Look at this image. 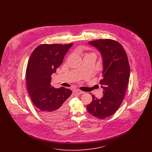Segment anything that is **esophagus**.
<instances>
[{
    "instance_id": "34e87169",
    "label": "esophagus",
    "mask_w": 152,
    "mask_h": 152,
    "mask_svg": "<svg viewBox=\"0 0 152 152\" xmlns=\"http://www.w3.org/2000/svg\"><path fill=\"white\" fill-rule=\"evenodd\" d=\"M75 93L77 94H84V92H83V91H81L80 90H79V89H77V90L75 91Z\"/></svg>"
}]
</instances>
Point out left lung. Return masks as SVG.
<instances>
[{"mask_svg": "<svg viewBox=\"0 0 152 152\" xmlns=\"http://www.w3.org/2000/svg\"><path fill=\"white\" fill-rule=\"evenodd\" d=\"M101 52L104 70L100 81L104 89L103 96L98 99L94 94L87 105L88 112L95 117L104 119L112 116L124 99L129 84L130 66L126 53L116 40L106 39L89 42Z\"/></svg>", "mask_w": 152, "mask_h": 152, "instance_id": "8db88e82", "label": "left lung"}]
</instances>
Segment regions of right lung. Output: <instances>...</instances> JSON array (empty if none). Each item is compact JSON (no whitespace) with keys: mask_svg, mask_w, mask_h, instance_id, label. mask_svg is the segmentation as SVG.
I'll list each match as a JSON object with an SVG mask.
<instances>
[{"mask_svg":"<svg viewBox=\"0 0 152 152\" xmlns=\"http://www.w3.org/2000/svg\"><path fill=\"white\" fill-rule=\"evenodd\" d=\"M73 43L43 44L32 52L26 69L27 91L40 115L51 121L63 118L67 113L66 99L72 91L51 86V75L63 63Z\"/></svg>","mask_w":152,"mask_h":152,"instance_id":"obj_1","label":"right lung"}]
</instances>
